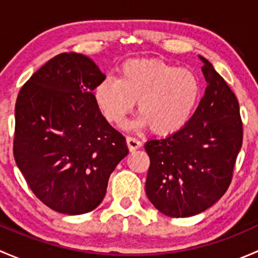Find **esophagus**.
<instances>
[{"instance_id":"esophagus-1","label":"esophagus","mask_w":258,"mask_h":258,"mask_svg":"<svg viewBox=\"0 0 258 258\" xmlns=\"http://www.w3.org/2000/svg\"><path fill=\"white\" fill-rule=\"evenodd\" d=\"M127 146H128V150L130 151H136L137 148L141 147V142L136 139V137H132V136H127L126 139Z\"/></svg>"}]
</instances>
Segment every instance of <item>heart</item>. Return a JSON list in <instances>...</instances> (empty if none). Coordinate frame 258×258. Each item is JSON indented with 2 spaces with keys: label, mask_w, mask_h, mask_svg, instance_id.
I'll return each instance as SVG.
<instances>
[{
  "label": "heart",
  "mask_w": 258,
  "mask_h": 258,
  "mask_svg": "<svg viewBox=\"0 0 258 258\" xmlns=\"http://www.w3.org/2000/svg\"><path fill=\"white\" fill-rule=\"evenodd\" d=\"M201 95L196 75L158 59H131L122 64L119 77L97 85L95 100L107 122L119 126L134 110L140 114L131 127H151L155 134L171 135L187 124Z\"/></svg>",
  "instance_id": "b5f03b06"
}]
</instances>
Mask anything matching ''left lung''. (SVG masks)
Returning a JSON list of instances; mask_svg holds the SVG:
<instances>
[{
    "mask_svg": "<svg viewBox=\"0 0 258 258\" xmlns=\"http://www.w3.org/2000/svg\"><path fill=\"white\" fill-rule=\"evenodd\" d=\"M200 58L207 87L195 113L179 131L145 145L146 195L170 217H189L216 204L230 186L242 146L237 98L212 64Z\"/></svg>",
    "mask_w": 258,
    "mask_h": 258,
    "instance_id": "1",
    "label": "left lung"
}]
</instances>
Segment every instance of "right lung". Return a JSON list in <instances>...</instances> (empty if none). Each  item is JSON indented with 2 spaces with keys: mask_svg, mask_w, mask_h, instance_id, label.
Instances as JSON below:
<instances>
[{
  "mask_svg": "<svg viewBox=\"0 0 258 258\" xmlns=\"http://www.w3.org/2000/svg\"><path fill=\"white\" fill-rule=\"evenodd\" d=\"M105 79L87 56L64 52L36 71L17 96V167L35 196L59 213L95 210L128 153L124 137L96 103L95 90Z\"/></svg>",
  "mask_w": 258,
  "mask_h": 258,
  "instance_id": "add662e5",
  "label": "right lung"
}]
</instances>
